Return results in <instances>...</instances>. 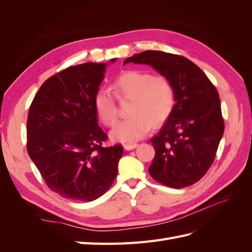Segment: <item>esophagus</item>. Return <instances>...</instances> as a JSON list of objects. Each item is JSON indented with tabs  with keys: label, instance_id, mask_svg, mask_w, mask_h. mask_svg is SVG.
<instances>
[{
	"label": "esophagus",
	"instance_id": "esophagus-1",
	"mask_svg": "<svg viewBox=\"0 0 252 252\" xmlns=\"http://www.w3.org/2000/svg\"><path fill=\"white\" fill-rule=\"evenodd\" d=\"M123 147H124L125 150H132V149L138 147V144H135V143H133V144H124Z\"/></svg>",
	"mask_w": 252,
	"mask_h": 252
}]
</instances>
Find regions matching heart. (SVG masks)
Segmentation results:
<instances>
[{
  "label": "heart",
  "instance_id": "b5f03b06",
  "mask_svg": "<svg viewBox=\"0 0 252 252\" xmlns=\"http://www.w3.org/2000/svg\"><path fill=\"white\" fill-rule=\"evenodd\" d=\"M111 91L120 101H131L128 120L122 121L111 131V139L133 143L146 135L152 125L158 126L170 117L175 105V90L165 75L131 69L122 72L114 80ZM94 107L102 123L116 125L119 112L111 94L101 90L94 96Z\"/></svg>",
  "mask_w": 252,
  "mask_h": 252
}]
</instances>
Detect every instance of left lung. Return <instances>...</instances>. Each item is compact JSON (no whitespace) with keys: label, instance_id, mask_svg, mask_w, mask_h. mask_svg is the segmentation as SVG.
<instances>
[{"label":"left lung","instance_id":"8db88e82","mask_svg":"<svg viewBox=\"0 0 252 252\" xmlns=\"http://www.w3.org/2000/svg\"><path fill=\"white\" fill-rule=\"evenodd\" d=\"M127 63L152 66L171 81L175 90L172 113L150 140L156 156L149 174L171 188L194 184L215 161L224 133L217 88L199 66L179 55L146 50L127 58Z\"/></svg>","mask_w":252,"mask_h":252}]
</instances>
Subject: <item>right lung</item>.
<instances>
[{
    "label": "right lung",
    "instance_id": "right-lung-1",
    "mask_svg": "<svg viewBox=\"0 0 252 252\" xmlns=\"http://www.w3.org/2000/svg\"><path fill=\"white\" fill-rule=\"evenodd\" d=\"M105 68L91 62L66 68L42 84L29 107L28 155L49 189L66 199L96 200L117 178L123 146H103L108 136L94 107Z\"/></svg>",
    "mask_w": 252,
    "mask_h": 252
}]
</instances>
